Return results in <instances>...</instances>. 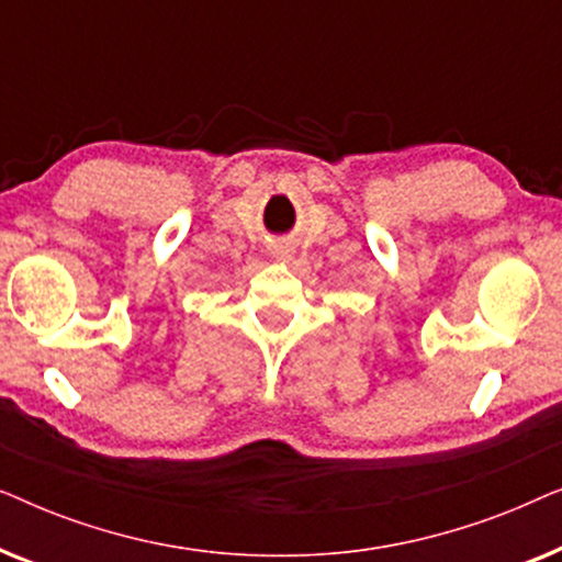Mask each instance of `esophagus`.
<instances>
[{
	"mask_svg": "<svg viewBox=\"0 0 562 562\" xmlns=\"http://www.w3.org/2000/svg\"><path fill=\"white\" fill-rule=\"evenodd\" d=\"M276 252H279V256H283V252H281V250H276Z\"/></svg>",
	"mask_w": 562,
	"mask_h": 562,
	"instance_id": "esophagus-1",
	"label": "esophagus"
}]
</instances>
